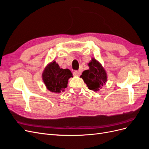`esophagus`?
Masks as SVG:
<instances>
[{"label": "esophagus", "mask_w": 149, "mask_h": 149, "mask_svg": "<svg viewBox=\"0 0 149 149\" xmlns=\"http://www.w3.org/2000/svg\"><path fill=\"white\" fill-rule=\"evenodd\" d=\"M80 74H81L80 71H74L73 72V75H74V76H79Z\"/></svg>", "instance_id": "1"}]
</instances>
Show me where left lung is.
<instances>
[{"mask_svg": "<svg viewBox=\"0 0 149 149\" xmlns=\"http://www.w3.org/2000/svg\"><path fill=\"white\" fill-rule=\"evenodd\" d=\"M89 69L85 70L81 75L88 88L94 91H98L101 88L107 81V75L101 65L93 58L88 64Z\"/></svg>", "mask_w": 149, "mask_h": 149, "instance_id": "obj_1", "label": "left lung"}]
</instances>
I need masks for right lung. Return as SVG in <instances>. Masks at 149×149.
Instances as JSON below:
<instances>
[{
    "label": "right lung",
    "instance_id": "obj_1",
    "mask_svg": "<svg viewBox=\"0 0 149 149\" xmlns=\"http://www.w3.org/2000/svg\"><path fill=\"white\" fill-rule=\"evenodd\" d=\"M42 77L49 91L59 93L67 87L68 81L73 75L70 70L61 69L55 61H53L45 69Z\"/></svg>",
    "mask_w": 149,
    "mask_h": 149
}]
</instances>
